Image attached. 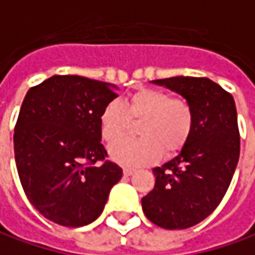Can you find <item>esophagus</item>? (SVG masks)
<instances>
[{
	"instance_id": "esophagus-1",
	"label": "esophagus",
	"mask_w": 255,
	"mask_h": 255,
	"mask_svg": "<svg viewBox=\"0 0 255 255\" xmlns=\"http://www.w3.org/2000/svg\"><path fill=\"white\" fill-rule=\"evenodd\" d=\"M135 172V168H131V167H124V174L126 175H131V174H134Z\"/></svg>"
}]
</instances>
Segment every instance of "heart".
<instances>
[{"label": "heart", "instance_id": "1", "mask_svg": "<svg viewBox=\"0 0 255 255\" xmlns=\"http://www.w3.org/2000/svg\"><path fill=\"white\" fill-rule=\"evenodd\" d=\"M131 124H139V139L123 141L113 147L111 158L124 165H141L161 155H172L191 135L194 114L181 98H170L160 90H141L121 106L113 101L100 116V132L108 144L127 137Z\"/></svg>", "mask_w": 255, "mask_h": 255}]
</instances>
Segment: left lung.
I'll return each mask as SVG.
<instances>
[{"label":"left lung","mask_w":255,"mask_h":255,"mask_svg":"<svg viewBox=\"0 0 255 255\" xmlns=\"http://www.w3.org/2000/svg\"><path fill=\"white\" fill-rule=\"evenodd\" d=\"M151 84L181 95L193 110L194 124L183 149L152 170L155 185L142 197V211L158 227H193L218 207L237 168L236 103L210 78L171 77Z\"/></svg>","instance_id":"left-lung-1"}]
</instances>
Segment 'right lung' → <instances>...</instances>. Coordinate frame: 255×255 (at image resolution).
<instances>
[{
  "label": "right lung",
  "mask_w": 255,
  "mask_h": 255,
  "mask_svg": "<svg viewBox=\"0 0 255 255\" xmlns=\"http://www.w3.org/2000/svg\"><path fill=\"white\" fill-rule=\"evenodd\" d=\"M116 85L54 75L28 90L14 129L18 177L29 203L50 221L83 227L98 218L123 170L104 160L100 116Z\"/></svg>",
  "instance_id": "add662e5"
}]
</instances>
